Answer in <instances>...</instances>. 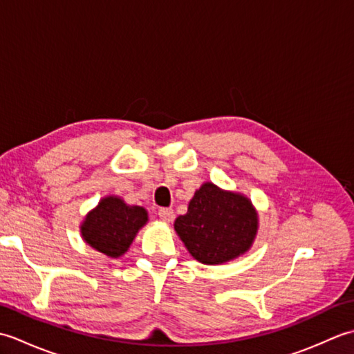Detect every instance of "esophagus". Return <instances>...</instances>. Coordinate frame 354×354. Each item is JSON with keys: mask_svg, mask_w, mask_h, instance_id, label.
Listing matches in <instances>:
<instances>
[{"mask_svg": "<svg viewBox=\"0 0 354 354\" xmlns=\"http://www.w3.org/2000/svg\"><path fill=\"white\" fill-rule=\"evenodd\" d=\"M158 216H160V219L165 223H169L173 221V209L171 208H160L158 209Z\"/></svg>", "mask_w": 354, "mask_h": 354, "instance_id": "1", "label": "esophagus"}]
</instances>
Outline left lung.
Masks as SVG:
<instances>
[{
  "instance_id": "1",
  "label": "left lung",
  "mask_w": 354,
  "mask_h": 354,
  "mask_svg": "<svg viewBox=\"0 0 354 354\" xmlns=\"http://www.w3.org/2000/svg\"><path fill=\"white\" fill-rule=\"evenodd\" d=\"M257 230L259 216L251 201L213 183L202 184L187 214L175 221L179 239L193 259L204 265H221L245 254L252 246Z\"/></svg>"
}]
</instances>
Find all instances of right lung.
<instances>
[{
    "mask_svg": "<svg viewBox=\"0 0 354 354\" xmlns=\"http://www.w3.org/2000/svg\"><path fill=\"white\" fill-rule=\"evenodd\" d=\"M147 219V212L142 207L127 205L118 196H106L86 214L80 232L94 250L111 259H118L129 250L132 240Z\"/></svg>",
    "mask_w": 354,
    "mask_h": 354,
    "instance_id": "obj_1",
    "label": "right lung"
}]
</instances>
